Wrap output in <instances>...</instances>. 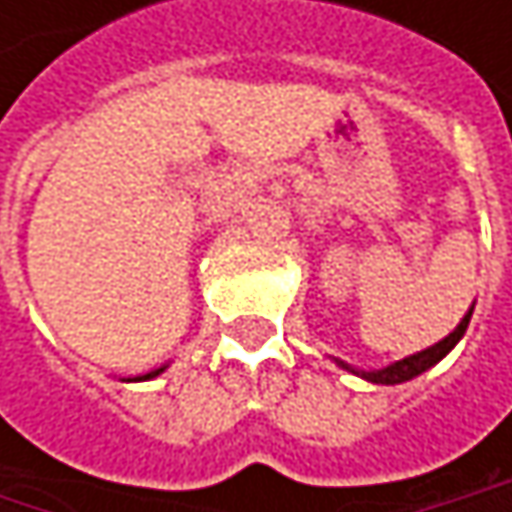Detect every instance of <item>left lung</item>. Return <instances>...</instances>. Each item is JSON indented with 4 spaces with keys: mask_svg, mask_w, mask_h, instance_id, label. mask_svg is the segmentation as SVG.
I'll list each match as a JSON object with an SVG mask.
<instances>
[{
    "mask_svg": "<svg viewBox=\"0 0 512 512\" xmlns=\"http://www.w3.org/2000/svg\"><path fill=\"white\" fill-rule=\"evenodd\" d=\"M468 320H471V308H468V314L460 320V326H457L448 338H442L439 344H433V347H427V350H421V353H415V356L403 358V361H394V364H388V367H382V370L361 373V376L370 379V382H376V385H397V382H406V379L424 373L427 367H433L436 361H442V358L457 347V341H460L462 335H465V329H468ZM344 367H347V364H344Z\"/></svg>",
    "mask_w": 512,
    "mask_h": 512,
    "instance_id": "left-lung-1",
    "label": "left lung"
}]
</instances>
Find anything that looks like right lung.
Returning <instances> with one entry per match:
<instances>
[{
  "label": "right lung",
  "instance_id": "1",
  "mask_svg": "<svg viewBox=\"0 0 512 512\" xmlns=\"http://www.w3.org/2000/svg\"><path fill=\"white\" fill-rule=\"evenodd\" d=\"M159 370H162V367H159ZM159 370H154V373H148V376H156V373H159Z\"/></svg>",
  "mask_w": 512,
  "mask_h": 512
}]
</instances>
